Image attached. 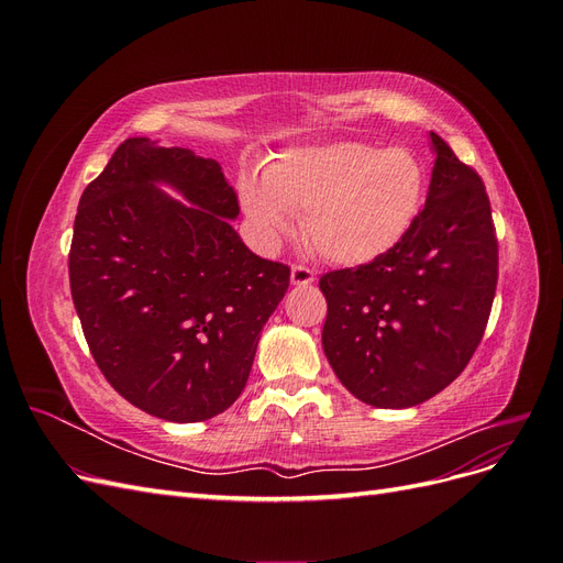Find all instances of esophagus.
Segmentation results:
<instances>
[{"instance_id":"34e87169","label":"esophagus","mask_w":563,"mask_h":563,"mask_svg":"<svg viewBox=\"0 0 563 563\" xmlns=\"http://www.w3.org/2000/svg\"><path fill=\"white\" fill-rule=\"evenodd\" d=\"M314 282V272L305 265H294L291 267V284L294 286H310Z\"/></svg>"}]
</instances>
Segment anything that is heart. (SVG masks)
I'll use <instances>...</instances> for the list:
<instances>
[{"label":"heart","mask_w":563,"mask_h":563,"mask_svg":"<svg viewBox=\"0 0 563 563\" xmlns=\"http://www.w3.org/2000/svg\"><path fill=\"white\" fill-rule=\"evenodd\" d=\"M420 162L404 147L331 143L288 150L272 162L265 180L244 176L242 209L263 251L275 253L302 232L329 263L356 267L395 249L422 207Z\"/></svg>","instance_id":"b5f03b06"}]
</instances>
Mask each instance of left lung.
I'll use <instances>...</instances> for the list:
<instances>
[{
  "label": "left lung",
  "mask_w": 563,
  "mask_h": 563,
  "mask_svg": "<svg viewBox=\"0 0 563 563\" xmlns=\"http://www.w3.org/2000/svg\"><path fill=\"white\" fill-rule=\"evenodd\" d=\"M428 199L404 240L368 265L319 279L323 354L347 391L408 408L449 387L482 343L498 284V244L482 178L430 133Z\"/></svg>",
  "instance_id": "left-lung-1"
}]
</instances>
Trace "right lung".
<instances>
[{"label":"right lung","instance_id":"right-lung-1","mask_svg":"<svg viewBox=\"0 0 563 563\" xmlns=\"http://www.w3.org/2000/svg\"><path fill=\"white\" fill-rule=\"evenodd\" d=\"M236 216L223 166L150 139L119 145L79 199L75 310L108 383L150 416L209 420L249 380L291 269L249 251Z\"/></svg>","mask_w":563,"mask_h":563}]
</instances>
